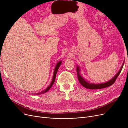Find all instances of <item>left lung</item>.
Masks as SVG:
<instances>
[{
	"label": "left lung",
	"mask_w": 128,
	"mask_h": 128,
	"mask_svg": "<svg viewBox=\"0 0 128 128\" xmlns=\"http://www.w3.org/2000/svg\"><path fill=\"white\" fill-rule=\"evenodd\" d=\"M124 62H123L122 67H121V69H120L119 71H118V72L116 74L115 76L113 77L111 79H110L109 81H108L106 82L102 83V84H96L90 83L89 82H87L86 80H85V79L80 74V67H79L78 66H77V77H78V80L82 86L86 88H88V89L98 90V89L104 88L109 87L110 86H111L112 84H113L114 82H116V78H118V75H119L121 72L123 64H124Z\"/></svg>",
	"instance_id": "left-lung-1"
}]
</instances>
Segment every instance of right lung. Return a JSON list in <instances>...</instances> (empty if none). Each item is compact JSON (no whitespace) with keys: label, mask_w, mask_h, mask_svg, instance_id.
<instances>
[{"label":"right lung","mask_w":128,"mask_h":128,"mask_svg":"<svg viewBox=\"0 0 128 128\" xmlns=\"http://www.w3.org/2000/svg\"><path fill=\"white\" fill-rule=\"evenodd\" d=\"M61 63H62V61H59V62H58V63H57V64H56V67H55V68H54V76H53L52 80V82H51V83H50V85L49 86H48L45 90H44L42 91L41 92H39V93L34 94L35 95H39V94H44V93H45V92H47L48 90H49L51 88V87H52V86L53 85V84H54V82L55 79H56V74L57 72H58V69H59V67L60 66Z\"/></svg>","instance_id":"add662e5"}]
</instances>
